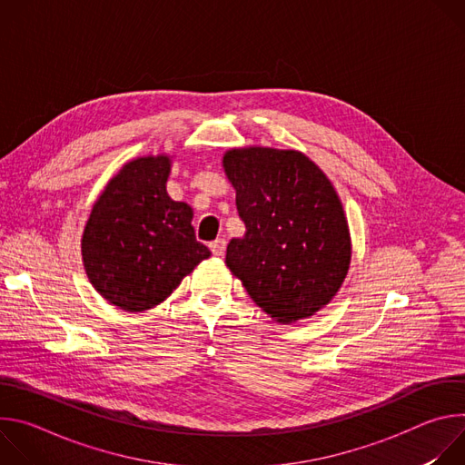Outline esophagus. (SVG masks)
<instances>
[{
  "instance_id": "obj_1",
  "label": "esophagus",
  "mask_w": 465,
  "mask_h": 465,
  "mask_svg": "<svg viewBox=\"0 0 465 465\" xmlns=\"http://www.w3.org/2000/svg\"><path fill=\"white\" fill-rule=\"evenodd\" d=\"M210 250L213 252V255H224V252H226V241L224 239H217V241H213V242H210Z\"/></svg>"
}]
</instances>
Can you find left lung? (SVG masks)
Masks as SVG:
<instances>
[{"label":"left lung","mask_w":465,"mask_h":465,"mask_svg":"<svg viewBox=\"0 0 465 465\" xmlns=\"http://www.w3.org/2000/svg\"><path fill=\"white\" fill-rule=\"evenodd\" d=\"M244 235L226 267L280 323L309 318L341 291L351 262L348 219L325 173L300 151L239 147L223 156Z\"/></svg>","instance_id":"obj_1"}]
</instances>
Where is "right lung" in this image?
<instances>
[{
	"label": "right lung",
	"mask_w": 465,
	"mask_h": 465,
	"mask_svg": "<svg viewBox=\"0 0 465 465\" xmlns=\"http://www.w3.org/2000/svg\"><path fill=\"white\" fill-rule=\"evenodd\" d=\"M173 156L126 162L86 221L81 252L94 289L126 312L149 311L212 255L191 226L193 210L167 194Z\"/></svg>",
	"instance_id": "add662e5"
}]
</instances>
